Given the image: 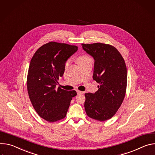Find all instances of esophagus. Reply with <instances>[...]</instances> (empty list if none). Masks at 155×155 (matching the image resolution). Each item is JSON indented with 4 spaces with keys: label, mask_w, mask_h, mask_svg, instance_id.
Segmentation results:
<instances>
[{
    "label": "esophagus",
    "mask_w": 155,
    "mask_h": 155,
    "mask_svg": "<svg viewBox=\"0 0 155 155\" xmlns=\"http://www.w3.org/2000/svg\"><path fill=\"white\" fill-rule=\"evenodd\" d=\"M76 92H77V94H83V93H84L83 92L80 91H78V90H77V91H76Z\"/></svg>",
    "instance_id": "esophagus-1"
}]
</instances>
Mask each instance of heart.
<instances>
[{
    "label": "heart",
    "instance_id": "obj_1",
    "mask_svg": "<svg viewBox=\"0 0 155 155\" xmlns=\"http://www.w3.org/2000/svg\"><path fill=\"white\" fill-rule=\"evenodd\" d=\"M89 58H90V57H88V56H86V55L81 56V57H79L78 58V63H80V62H81V61H84V60H85L88 59ZM68 65H69V61H68L66 63L65 66L67 67Z\"/></svg>",
    "mask_w": 155,
    "mask_h": 155
}]
</instances>
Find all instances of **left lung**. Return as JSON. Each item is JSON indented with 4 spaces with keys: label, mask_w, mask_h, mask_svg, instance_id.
<instances>
[{
    "label": "left lung",
    "mask_w": 155,
    "mask_h": 155,
    "mask_svg": "<svg viewBox=\"0 0 155 155\" xmlns=\"http://www.w3.org/2000/svg\"><path fill=\"white\" fill-rule=\"evenodd\" d=\"M83 50L94 59L93 79L100 85L94 94H85V110L97 121L111 118L121 107L127 86V68L119 51L102 44H82Z\"/></svg>",
    "instance_id": "obj_1"
}]
</instances>
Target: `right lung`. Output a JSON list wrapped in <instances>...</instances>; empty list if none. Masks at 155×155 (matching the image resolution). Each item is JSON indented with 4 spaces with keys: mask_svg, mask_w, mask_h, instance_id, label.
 <instances>
[{
    "mask_svg": "<svg viewBox=\"0 0 155 155\" xmlns=\"http://www.w3.org/2000/svg\"><path fill=\"white\" fill-rule=\"evenodd\" d=\"M77 50L75 45L50 42L41 46L31 60L27 77L29 97L39 116L48 122L63 119L77 95L75 91L56 88L66 61Z\"/></svg>",
    "mask_w": 155,
    "mask_h": 155,
    "instance_id": "add662e5",
    "label": "right lung"
}]
</instances>
